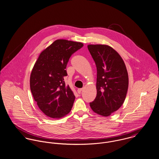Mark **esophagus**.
<instances>
[{"instance_id":"34e87169","label":"esophagus","mask_w":159,"mask_h":159,"mask_svg":"<svg viewBox=\"0 0 159 159\" xmlns=\"http://www.w3.org/2000/svg\"><path fill=\"white\" fill-rule=\"evenodd\" d=\"M82 90H83V89H82V88H79V89H77V93H78L79 94H80Z\"/></svg>"}]
</instances>
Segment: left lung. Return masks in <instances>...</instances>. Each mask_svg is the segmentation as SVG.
Instances as JSON below:
<instances>
[{
    "label": "left lung",
    "mask_w": 159,
    "mask_h": 159,
    "mask_svg": "<svg viewBox=\"0 0 159 159\" xmlns=\"http://www.w3.org/2000/svg\"><path fill=\"white\" fill-rule=\"evenodd\" d=\"M97 68V94L89 105L94 112L108 116L123 104L128 86V73L123 58L111 47L89 44Z\"/></svg>",
    "instance_id": "1"
}]
</instances>
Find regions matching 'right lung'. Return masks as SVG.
Here are the masks:
<instances>
[{"label":"right lung","instance_id":"right-lung-1","mask_svg":"<svg viewBox=\"0 0 159 159\" xmlns=\"http://www.w3.org/2000/svg\"><path fill=\"white\" fill-rule=\"evenodd\" d=\"M80 42L57 39L39 54L30 74V87L34 100L46 116L60 118L68 115L75 96L64 77L72 53L82 48Z\"/></svg>","mask_w":159,"mask_h":159}]
</instances>
